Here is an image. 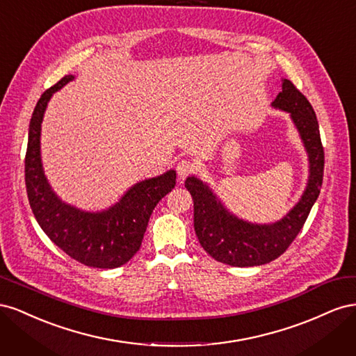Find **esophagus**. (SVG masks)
<instances>
[{"label":"esophagus","instance_id":"1","mask_svg":"<svg viewBox=\"0 0 356 356\" xmlns=\"http://www.w3.org/2000/svg\"><path fill=\"white\" fill-rule=\"evenodd\" d=\"M193 170H195V165H193L190 160L184 159V160L178 161V165H177V174H178V178H179L181 181L186 179V178L191 174Z\"/></svg>","mask_w":356,"mask_h":356}]
</instances>
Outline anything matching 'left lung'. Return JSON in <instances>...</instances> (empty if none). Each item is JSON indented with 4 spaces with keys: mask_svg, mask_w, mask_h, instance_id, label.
Masks as SVG:
<instances>
[{
    "mask_svg": "<svg viewBox=\"0 0 356 356\" xmlns=\"http://www.w3.org/2000/svg\"><path fill=\"white\" fill-rule=\"evenodd\" d=\"M272 106L289 113L309 157L306 190L282 220L272 224L243 221L224 208L208 184L196 177L186 179V187L195 202L197 239L204 251L224 264L261 266L282 255L305 225L319 196L324 177V147L314 108L306 96L286 79L282 80V92H279Z\"/></svg>",
    "mask_w": 356,
    "mask_h": 356,
    "instance_id": "1",
    "label": "left lung"
}]
</instances>
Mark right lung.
<instances>
[{"label": "right lung", "instance_id": "obj_1", "mask_svg": "<svg viewBox=\"0 0 356 356\" xmlns=\"http://www.w3.org/2000/svg\"><path fill=\"white\" fill-rule=\"evenodd\" d=\"M74 80L65 75L38 99L29 122L25 184L31 209L50 241L79 263L96 268L126 264L141 248L156 204L175 187L177 172L136 182L111 208L86 212L62 202L51 190L41 163V122L51 95Z\"/></svg>", "mask_w": 356, "mask_h": 356}]
</instances>
